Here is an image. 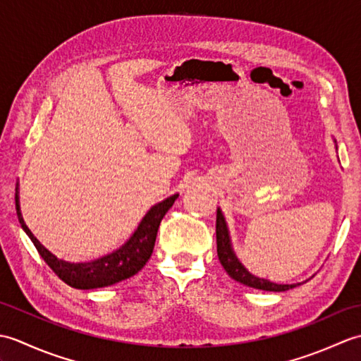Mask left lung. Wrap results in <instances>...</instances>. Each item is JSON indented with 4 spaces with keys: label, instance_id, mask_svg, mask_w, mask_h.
I'll return each mask as SVG.
<instances>
[{
    "label": "left lung",
    "instance_id": "obj_1",
    "mask_svg": "<svg viewBox=\"0 0 361 361\" xmlns=\"http://www.w3.org/2000/svg\"><path fill=\"white\" fill-rule=\"evenodd\" d=\"M216 234H217V256L220 264L224 265L225 271L231 276V278L237 282L243 283V286H248L257 290H265V291H286L299 286L298 283H276L264 278H257V276L251 274L247 268L242 265V262L237 259L235 252L233 250L231 243V235H229V229L226 225V220L224 212L220 208H217V220H216Z\"/></svg>",
    "mask_w": 361,
    "mask_h": 361
}]
</instances>
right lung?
Returning a JSON list of instances; mask_svg holds the SVG:
<instances>
[{
    "label": "right lung",
    "instance_id": "add662e5",
    "mask_svg": "<svg viewBox=\"0 0 361 361\" xmlns=\"http://www.w3.org/2000/svg\"><path fill=\"white\" fill-rule=\"evenodd\" d=\"M15 190H17L15 192V208H17V216L21 228L25 229V233L32 240L37 251L44 259V262L52 268V271L70 287L80 290L109 287L116 282L132 278L137 271L142 270V267L152 256L153 247H155L161 220H163L166 212L172 208L173 202L178 198V194H173L167 197L166 200L153 204L140 221L135 233L118 250L99 259L90 260V262H66V260L54 256L49 250H46L38 242L37 237L30 233V229L26 226L21 216L18 185Z\"/></svg>",
    "mask_w": 361,
    "mask_h": 361
}]
</instances>
